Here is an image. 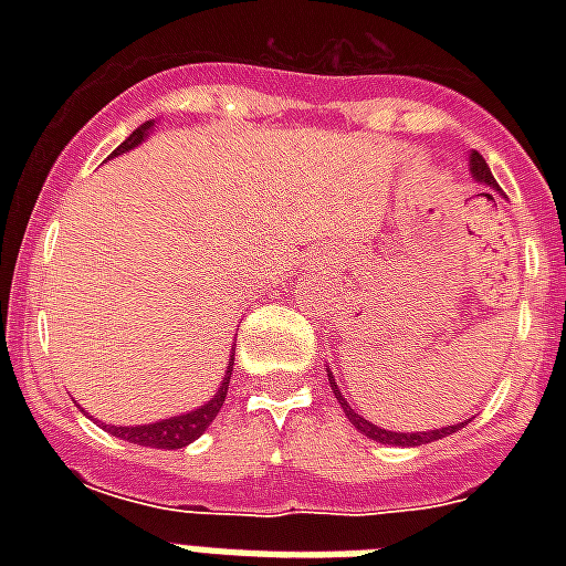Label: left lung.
Masks as SVG:
<instances>
[{
	"mask_svg": "<svg viewBox=\"0 0 566 566\" xmlns=\"http://www.w3.org/2000/svg\"><path fill=\"white\" fill-rule=\"evenodd\" d=\"M470 172H473L475 181H482V185H488V188L500 190V185H496V179H493L491 167L484 164V158L479 153L470 155ZM488 199H491V193H484ZM328 385H332V394H335V399L340 402V408H344V413L349 417V422H353L355 429L361 431V434H367V438L378 440V443H387V447H422V443H431V440H440V438H449L452 431L464 429L467 422H458V426H447V429H434V431H411V434H402V431H387V429H378L376 422L364 420L361 413L353 411V405L346 402L344 394H340V387H337L335 376L328 373Z\"/></svg>",
	"mask_w": 566,
	"mask_h": 566,
	"instance_id": "left-lung-1",
	"label": "left lung"
}]
</instances>
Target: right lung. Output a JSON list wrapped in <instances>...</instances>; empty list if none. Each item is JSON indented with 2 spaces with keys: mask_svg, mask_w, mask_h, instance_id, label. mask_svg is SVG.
Listing matches in <instances>:
<instances>
[{
  "mask_svg": "<svg viewBox=\"0 0 566 566\" xmlns=\"http://www.w3.org/2000/svg\"><path fill=\"white\" fill-rule=\"evenodd\" d=\"M149 128H153V119L144 123V126H137L132 135L123 140V144L114 149V155L128 153V149H135L146 135H149ZM231 367H234V358H229V367H226V378H222V385L217 387V394H213L211 402L199 405L196 411L181 413V417H170V420L161 422H149V426H111V434H117L119 440H128V443H137V447H153V449H181L193 443L199 434H202L208 426L213 422V417L220 413L222 402H226V394H229V378H231Z\"/></svg>",
  "mask_w": 566,
  "mask_h": 566,
  "instance_id": "right-lung-1",
  "label": "right lung"
}]
</instances>
